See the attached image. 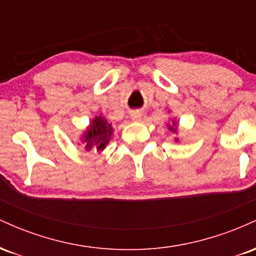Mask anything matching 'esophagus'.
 Segmentation results:
<instances>
[{"label": "esophagus", "instance_id": "esophagus-1", "mask_svg": "<svg viewBox=\"0 0 256 256\" xmlns=\"http://www.w3.org/2000/svg\"><path fill=\"white\" fill-rule=\"evenodd\" d=\"M131 119L134 120V122H140V120H142V113H140V112H132Z\"/></svg>", "mask_w": 256, "mask_h": 256}]
</instances>
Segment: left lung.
<instances>
[{
  "label": "left lung",
  "instance_id": "1",
  "mask_svg": "<svg viewBox=\"0 0 256 256\" xmlns=\"http://www.w3.org/2000/svg\"><path fill=\"white\" fill-rule=\"evenodd\" d=\"M167 128H168V130L170 131H172L173 134H177V131H178V122L176 119H172L171 120V122H170V124H167ZM174 140L176 142H178V138H174Z\"/></svg>",
  "mask_w": 256,
  "mask_h": 256
}]
</instances>
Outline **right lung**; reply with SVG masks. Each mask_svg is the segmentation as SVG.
<instances>
[{"label": "right lung", "mask_w": 256, "mask_h": 256, "mask_svg": "<svg viewBox=\"0 0 256 256\" xmlns=\"http://www.w3.org/2000/svg\"><path fill=\"white\" fill-rule=\"evenodd\" d=\"M113 126L112 122H108L107 119L100 116H95L91 122L82 134L80 142L83 143L84 149L90 152L91 149H96L98 152H102L106 146L110 143L112 136H113Z\"/></svg>", "instance_id": "obj_1"}]
</instances>
